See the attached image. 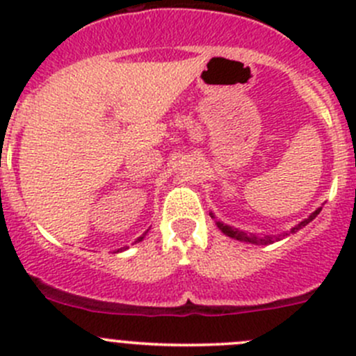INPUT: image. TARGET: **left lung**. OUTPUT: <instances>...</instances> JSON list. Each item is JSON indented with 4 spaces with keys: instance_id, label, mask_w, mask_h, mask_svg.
Wrapping results in <instances>:
<instances>
[{
    "instance_id": "left-lung-1",
    "label": "left lung",
    "mask_w": 356,
    "mask_h": 356,
    "mask_svg": "<svg viewBox=\"0 0 356 356\" xmlns=\"http://www.w3.org/2000/svg\"><path fill=\"white\" fill-rule=\"evenodd\" d=\"M318 213H321V208H318V210H315L314 213H312L310 217H308V218H305V220L301 222V224H298V227H293V229H291V232H296L298 229L305 227V225H307L308 222L314 220V218L317 217ZM217 225H218V227H220V231L224 232V234H227L229 238L239 239V241L251 243V245H270V243H274V241H272V238H265V239H261V238H258V236H254V234H248V232L238 231V229H232V227H229V225L220 224V222H217ZM286 236H288V234H286ZM277 239H279V238H277Z\"/></svg>"
}]
</instances>
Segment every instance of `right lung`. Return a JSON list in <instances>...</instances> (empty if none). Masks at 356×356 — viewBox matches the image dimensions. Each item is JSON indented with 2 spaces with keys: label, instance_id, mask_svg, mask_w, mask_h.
<instances>
[{
  "label": "right lung",
  "instance_id": "right-lung-1",
  "mask_svg": "<svg viewBox=\"0 0 356 356\" xmlns=\"http://www.w3.org/2000/svg\"><path fill=\"white\" fill-rule=\"evenodd\" d=\"M145 234H146V232H145ZM141 239H143V238H139V239H138V241H141Z\"/></svg>",
  "mask_w": 356,
  "mask_h": 356
}]
</instances>
